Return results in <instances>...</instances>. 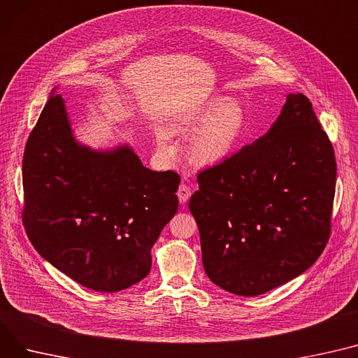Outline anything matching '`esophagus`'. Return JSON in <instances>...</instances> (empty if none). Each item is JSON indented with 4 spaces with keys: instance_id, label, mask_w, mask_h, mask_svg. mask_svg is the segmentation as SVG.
Here are the masks:
<instances>
[{
    "instance_id": "34e87169",
    "label": "esophagus",
    "mask_w": 358,
    "mask_h": 358,
    "mask_svg": "<svg viewBox=\"0 0 358 358\" xmlns=\"http://www.w3.org/2000/svg\"><path fill=\"white\" fill-rule=\"evenodd\" d=\"M177 196H178L180 203L184 204L189 199V196H192V189H189V187L185 184H180V187L177 189Z\"/></svg>"
}]
</instances>
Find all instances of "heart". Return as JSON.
I'll list each match as a JSON object with an SVG mask.
<instances>
[{
	"label": "heart",
	"mask_w": 358,
	"mask_h": 358,
	"mask_svg": "<svg viewBox=\"0 0 358 358\" xmlns=\"http://www.w3.org/2000/svg\"><path fill=\"white\" fill-rule=\"evenodd\" d=\"M197 122L201 125L188 141V158L197 165H214L239 147L246 131V112L239 102L216 98L204 105ZM158 148L165 155L174 154L166 134L159 136Z\"/></svg>",
	"instance_id": "1"
}]
</instances>
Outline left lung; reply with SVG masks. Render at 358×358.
Masks as SVG:
<instances>
[{
	"label": "left lung",
	"instance_id": "left-lung-1",
	"mask_svg": "<svg viewBox=\"0 0 358 358\" xmlns=\"http://www.w3.org/2000/svg\"><path fill=\"white\" fill-rule=\"evenodd\" d=\"M189 200L203 265L227 292L256 296L324 252L336 196L334 148L305 94H288L271 129L197 176Z\"/></svg>",
	"mask_w": 358,
	"mask_h": 358
}]
</instances>
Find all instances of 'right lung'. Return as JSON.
<instances>
[{"instance_id": "1", "label": "right lung", "mask_w": 358, "mask_h": 358, "mask_svg": "<svg viewBox=\"0 0 358 358\" xmlns=\"http://www.w3.org/2000/svg\"><path fill=\"white\" fill-rule=\"evenodd\" d=\"M176 171H151L129 148L78 145L52 94L22 157V224L34 249L83 287L127 289L151 269V248L178 210Z\"/></svg>"}]
</instances>
